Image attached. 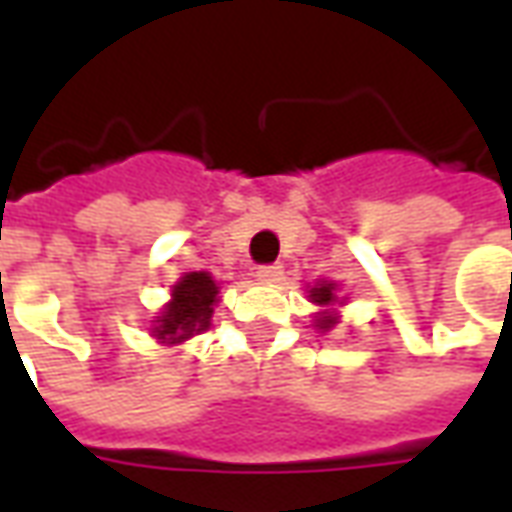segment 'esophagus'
<instances>
[{"instance_id":"esophagus-1","label":"esophagus","mask_w":512,"mask_h":512,"mask_svg":"<svg viewBox=\"0 0 512 512\" xmlns=\"http://www.w3.org/2000/svg\"><path fill=\"white\" fill-rule=\"evenodd\" d=\"M282 274H285V271H282V266H277V263H274V266H260L255 271V277L260 279V282H266V285H274V282H279V279H282Z\"/></svg>"}]
</instances>
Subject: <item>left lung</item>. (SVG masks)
<instances>
[{
  "label": "left lung",
  "mask_w": 512,
  "mask_h": 512,
  "mask_svg": "<svg viewBox=\"0 0 512 512\" xmlns=\"http://www.w3.org/2000/svg\"><path fill=\"white\" fill-rule=\"evenodd\" d=\"M310 301L321 307V312H315V329L318 332H332L334 326L340 323V315L334 310V304L343 307V299H337V282H332V279L315 282L310 288Z\"/></svg>",
  "instance_id": "left-lung-1"
}]
</instances>
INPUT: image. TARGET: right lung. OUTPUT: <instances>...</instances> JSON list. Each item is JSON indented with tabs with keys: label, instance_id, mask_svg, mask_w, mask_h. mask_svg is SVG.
I'll list each match as a JSON object with an SVG mask.
<instances>
[{
	"label": "right lung",
	"instance_id": "1",
	"mask_svg": "<svg viewBox=\"0 0 512 512\" xmlns=\"http://www.w3.org/2000/svg\"><path fill=\"white\" fill-rule=\"evenodd\" d=\"M219 304V282L208 271H189L172 285L169 301L150 321V334L161 345H180L211 329L213 307Z\"/></svg>",
	"mask_w": 512,
	"mask_h": 512
}]
</instances>
